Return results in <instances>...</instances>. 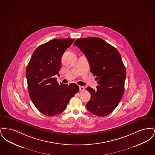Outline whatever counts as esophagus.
Returning <instances> with one entry per match:
<instances>
[{"instance_id": "34e87169", "label": "esophagus", "mask_w": 155, "mask_h": 155, "mask_svg": "<svg viewBox=\"0 0 155 155\" xmlns=\"http://www.w3.org/2000/svg\"><path fill=\"white\" fill-rule=\"evenodd\" d=\"M79 88H80V91H84L85 90V88L84 87H82V86H80Z\"/></svg>"}]
</instances>
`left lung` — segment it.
I'll return each mask as SVG.
<instances>
[{
    "mask_svg": "<svg viewBox=\"0 0 155 155\" xmlns=\"http://www.w3.org/2000/svg\"><path fill=\"white\" fill-rule=\"evenodd\" d=\"M74 45L86 56L98 84L96 90L87 88L91 98L86 107L93 114L106 116L116 108L124 92L126 70L121 55L117 49L97 37L78 39Z\"/></svg>",
    "mask_w": 155,
    "mask_h": 155,
    "instance_id": "8db88e82",
    "label": "left lung"
}]
</instances>
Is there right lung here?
Listing matches in <instances>:
<instances>
[{
    "label": "right lung",
    "instance_id": "1",
    "mask_svg": "<svg viewBox=\"0 0 155 155\" xmlns=\"http://www.w3.org/2000/svg\"><path fill=\"white\" fill-rule=\"evenodd\" d=\"M74 39H54L39 46L33 53L26 68L31 99L37 109L48 116H54L66 108L70 99L78 92L75 84L57 82L63 54Z\"/></svg>",
    "mask_w": 155,
    "mask_h": 155
}]
</instances>
